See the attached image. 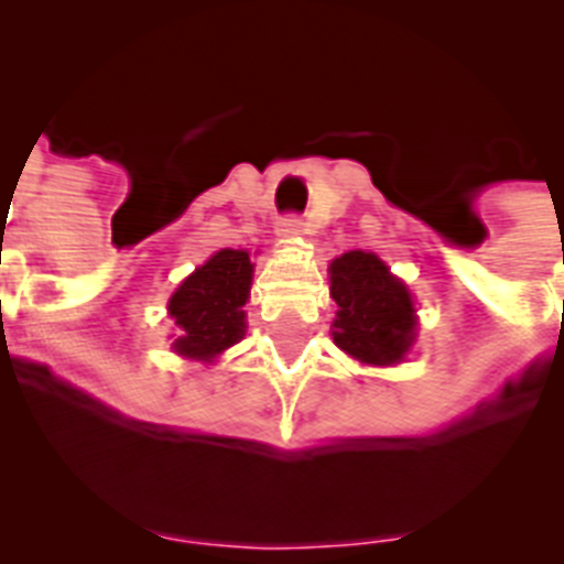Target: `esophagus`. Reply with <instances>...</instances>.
Returning <instances> with one entry per match:
<instances>
[{
    "mask_svg": "<svg viewBox=\"0 0 564 564\" xmlns=\"http://www.w3.org/2000/svg\"><path fill=\"white\" fill-rule=\"evenodd\" d=\"M276 230L279 236H285V239H300V236L305 234V223H302L300 214H285L279 219Z\"/></svg>",
    "mask_w": 564,
    "mask_h": 564,
    "instance_id": "obj_1",
    "label": "esophagus"
}]
</instances>
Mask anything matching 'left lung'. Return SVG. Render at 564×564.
I'll return each mask as SVG.
<instances>
[{
    "label": "left lung",
    "mask_w": 564,
    "mask_h": 564,
    "mask_svg": "<svg viewBox=\"0 0 564 564\" xmlns=\"http://www.w3.org/2000/svg\"><path fill=\"white\" fill-rule=\"evenodd\" d=\"M330 300L339 307L334 341L359 362L393 365L413 345L411 293L373 253L350 250L330 262Z\"/></svg>",
    "instance_id": "8db88e82"
}]
</instances>
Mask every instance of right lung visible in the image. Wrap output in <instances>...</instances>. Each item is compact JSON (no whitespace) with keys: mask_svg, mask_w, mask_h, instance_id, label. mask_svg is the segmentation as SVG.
I'll return each instance as SVG.
<instances>
[{"mask_svg":"<svg viewBox=\"0 0 564 564\" xmlns=\"http://www.w3.org/2000/svg\"><path fill=\"white\" fill-rule=\"evenodd\" d=\"M253 264L245 250H219L176 288L167 302L176 339L173 350L191 359H214L245 336V311Z\"/></svg>","mask_w":564,"mask_h":564,"instance_id":"right-lung-1","label":"right lung"}]
</instances>
